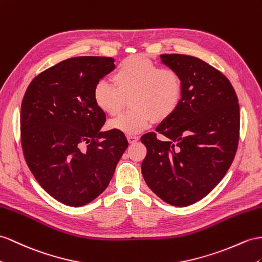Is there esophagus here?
Wrapping results in <instances>:
<instances>
[{
    "instance_id": "1",
    "label": "esophagus",
    "mask_w": 262,
    "mask_h": 262,
    "mask_svg": "<svg viewBox=\"0 0 262 262\" xmlns=\"http://www.w3.org/2000/svg\"><path fill=\"white\" fill-rule=\"evenodd\" d=\"M127 140H128L129 144H134L139 140L138 136H127Z\"/></svg>"
}]
</instances>
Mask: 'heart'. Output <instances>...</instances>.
Returning <instances> with one entry per match:
<instances>
[{
	"label": "heart",
	"mask_w": 262,
	"mask_h": 262,
	"mask_svg": "<svg viewBox=\"0 0 262 262\" xmlns=\"http://www.w3.org/2000/svg\"><path fill=\"white\" fill-rule=\"evenodd\" d=\"M113 84L99 80L93 90L98 110L116 115L129 98L130 112L112 119L108 127L125 135L135 136L149 128L154 120L171 116L183 97V80L169 67H159L144 55H133L119 63L114 72Z\"/></svg>",
	"instance_id": "obj_1"
}]
</instances>
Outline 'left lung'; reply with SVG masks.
Returning a JSON list of instances; mask_svg holds the SVG:
<instances>
[{
    "label": "left lung",
    "instance_id": "8db88e82",
    "mask_svg": "<svg viewBox=\"0 0 262 262\" xmlns=\"http://www.w3.org/2000/svg\"><path fill=\"white\" fill-rule=\"evenodd\" d=\"M160 58L183 80V97L155 133L142 137V173L165 203L186 207L207 196L229 169L239 140L240 111L231 83L201 59L183 54Z\"/></svg>",
    "mask_w": 262,
    "mask_h": 262
}]
</instances>
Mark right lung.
<instances>
[{"mask_svg": "<svg viewBox=\"0 0 262 262\" xmlns=\"http://www.w3.org/2000/svg\"><path fill=\"white\" fill-rule=\"evenodd\" d=\"M115 59L79 56L50 67L32 80L21 106L24 157L53 198L80 207L108 186L128 147L123 133L102 132L106 115L93 90L115 69Z\"/></svg>", "mask_w": 262, "mask_h": 262, "instance_id": "obj_1", "label": "right lung"}]
</instances>
